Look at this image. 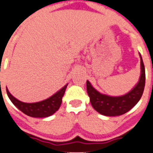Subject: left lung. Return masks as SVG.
<instances>
[{"label": "left lung", "mask_w": 153, "mask_h": 153, "mask_svg": "<svg viewBox=\"0 0 153 153\" xmlns=\"http://www.w3.org/2000/svg\"><path fill=\"white\" fill-rule=\"evenodd\" d=\"M140 57V77L135 87L125 95L112 97L99 93L91 82L86 81V91L92 106L96 111L105 116H120L129 111L143 94L145 84V70L142 57Z\"/></svg>", "instance_id": "obj_1"}]
</instances>
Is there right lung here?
Listing matches in <instances>:
<instances>
[{
  "mask_svg": "<svg viewBox=\"0 0 153 153\" xmlns=\"http://www.w3.org/2000/svg\"><path fill=\"white\" fill-rule=\"evenodd\" d=\"M67 86V84L58 91L57 93H55L54 95L48 99L39 102H34V103H26V102H20L9 93L7 87H6V91L11 102L24 114L32 117H47L55 114L59 109L62 103V98L64 95Z\"/></svg>",
  "mask_w": 153,
  "mask_h": 153,
  "instance_id": "1",
  "label": "right lung"
}]
</instances>
